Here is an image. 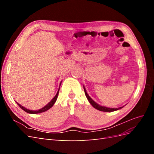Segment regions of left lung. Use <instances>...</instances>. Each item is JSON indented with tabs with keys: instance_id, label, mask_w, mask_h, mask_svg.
Segmentation results:
<instances>
[{
	"instance_id": "obj_1",
	"label": "left lung",
	"mask_w": 154,
	"mask_h": 154,
	"mask_svg": "<svg viewBox=\"0 0 154 154\" xmlns=\"http://www.w3.org/2000/svg\"><path fill=\"white\" fill-rule=\"evenodd\" d=\"M83 88H84V91H85V96L87 97V98L88 100V101H89V103L91 104V105L94 107V108H95L96 109L98 110H100V111H103V112H114V111H116V110H119L121 109H122L123 106H122V107H119V108H109V107H106V106H101L99 104H97L96 102H95L94 100H93L91 97L88 96V94H87V91L85 89V88L84 87V85H83Z\"/></svg>"
}]
</instances>
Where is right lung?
<instances>
[{
  "label": "right lung",
  "instance_id": "obj_1",
  "mask_svg": "<svg viewBox=\"0 0 154 154\" xmlns=\"http://www.w3.org/2000/svg\"><path fill=\"white\" fill-rule=\"evenodd\" d=\"M61 83H62V82H60V85H61ZM59 90H60V87H59V88H58V92H57V94H56V95H55V96L53 97V98L52 100H51V101L49 102V103H48L47 105H46L45 106H44V107H42V108L40 109H39V110H32L27 109L25 108L24 106H22L21 105H20L19 103H18L17 102H16V103H17V105H18V106H19L23 110H24L25 112H26L27 113L31 114H38V113L44 112L47 111L48 110H49V109H51V107H52V106L54 105V103L56 102V101H57V97H58V96Z\"/></svg>",
  "mask_w": 154,
  "mask_h": 154
}]
</instances>
